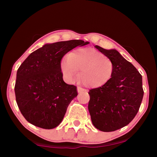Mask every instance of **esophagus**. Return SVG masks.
Returning <instances> with one entry per match:
<instances>
[{"mask_svg": "<svg viewBox=\"0 0 157 157\" xmlns=\"http://www.w3.org/2000/svg\"><path fill=\"white\" fill-rule=\"evenodd\" d=\"M84 91V89H82V88H81V87H78V93H80V92H82Z\"/></svg>", "mask_w": 157, "mask_h": 157, "instance_id": "esophagus-1", "label": "esophagus"}]
</instances>
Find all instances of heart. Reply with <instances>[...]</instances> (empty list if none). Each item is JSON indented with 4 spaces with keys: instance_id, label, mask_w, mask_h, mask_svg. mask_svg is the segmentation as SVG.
Segmentation results:
<instances>
[{
    "instance_id": "obj_1",
    "label": "heart",
    "mask_w": 157,
    "mask_h": 157,
    "mask_svg": "<svg viewBox=\"0 0 157 157\" xmlns=\"http://www.w3.org/2000/svg\"><path fill=\"white\" fill-rule=\"evenodd\" d=\"M62 71L68 82L78 78L84 86L99 88L107 84L111 78L113 64L108 57L92 48H77L69 53L62 62Z\"/></svg>"
}]
</instances>
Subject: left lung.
Listing matches in <instances>:
<instances>
[{
    "label": "left lung",
    "mask_w": 157,
    "mask_h": 157,
    "mask_svg": "<svg viewBox=\"0 0 157 157\" xmlns=\"http://www.w3.org/2000/svg\"><path fill=\"white\" fill-rule=\"evenodd\" d=\"M95 47L112 61L113 71L107 84L90 90L88 109L95 128L113 132L127 125L139 111L144 94L142 75L116 50Z\"/></svg>",
    "instance_id": "left-lung-1"
}]
</instances>
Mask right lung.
I'll use <instances>...</instances> for the list:
<instances>
[{"instance_id":"obj_1","label":"right lung","mask_w":157,"mask_h":157,"mask_svg":"<svg viewBox=\"0 0 157 157\" xmlns=\"http://www.w3.org/2000/svg\"><path fill=\"white\" fill-rule=\"evenodd\" d=\"M89 44L70 40L45 44L21 63L14 91L18 107L28 122L46 129L61 123L68 106L78 95L77 87L63 80L61 61L70 50Z\"/></svg>"}]
</instances>
